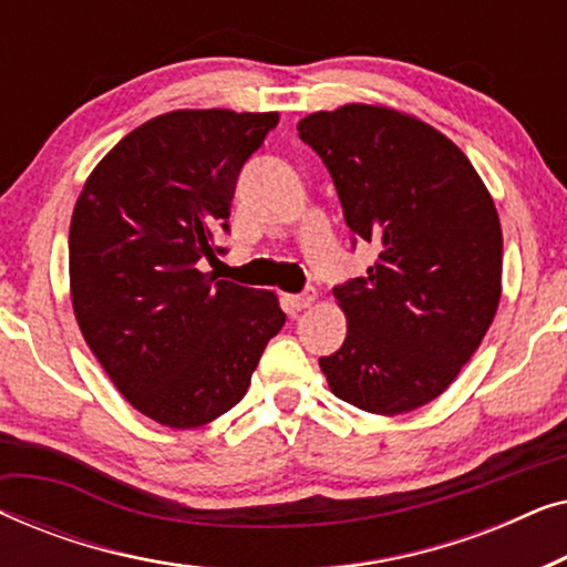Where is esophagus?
Instances as JSON below:
<instances>
[{
  "instance_id": "obj_1",
  "label": "esophagus",
  "mask_w": 567,
  "mask_h": 567,
  "mask_svg": "<svg viewBox=\"0 0 567 567\" xmlns=\"http://www.w3.org/2000/svg\"><path fill=\"white\" fill-rule=\"evenodd\" d=\"M315 301V291H305V293H291V297H286V305H289L291 312H301V309L312 307Z\"/></svg>"
}]
</instances>
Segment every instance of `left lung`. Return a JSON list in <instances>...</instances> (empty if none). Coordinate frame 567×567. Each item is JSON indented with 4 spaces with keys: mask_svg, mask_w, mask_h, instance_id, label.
<instances>
[{
    "mask_svg": "<svg viewBox=\"0 0 567 567\" xmlns=\"http://www.w3.org/2000/svg\"><path fill=\"white\" fill-rule=\"evenodd\" d=\"M336 183L367 274L332 289L343 346L320 369L336 398L377 415L436 400L477 351L501 301L503 235L491 193L460 146L382 105L299 121Z\"/></svg>",
    "mask_w": 567,
    "mask_h": 567,
    "instance_id": "obj_1",
    "label": "left lung"
}]
</instances>
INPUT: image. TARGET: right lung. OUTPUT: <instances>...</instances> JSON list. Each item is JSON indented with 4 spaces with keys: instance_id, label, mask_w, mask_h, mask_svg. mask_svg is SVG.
I'll use <instances>...</instances> for the list:
<instances>
[{
    "instance_id": "1",
    "label": "right lung",
    "mask_w": 567,
    "mask_h": 567,
    "mask_svg": "<svg viewBox=\"0 0 567 567\" xmlns=\"http://www.w3.org/2000/svg\"><path fill=\"white\" fill-rule=\"evenodd\" d=\"M278 113L173 111L92 169L69 227L76 322L118 392L152 421L198 429L245 398L286 315L274 291L200 274L229 231L243 165Z\"/></svg>"
}]
</instances>
